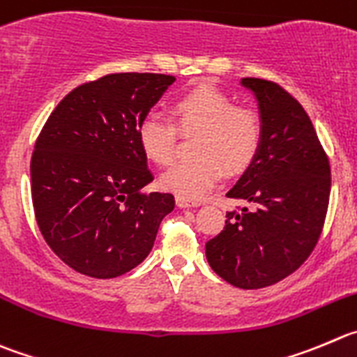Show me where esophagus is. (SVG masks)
I'll use <instances>...</instances> for the list:
<instances>
[{
    "label": "esophagus",
    "instance_id": "esophagus-1",
    "mask_svg": "<svg viewBox=\"0 0 357 357\" xmlns=\"http://www.w3.org/2000/svg\"><path fill=\"white\" fill-rule=\"evenodd\" d=\"M175 202H176V206H181V208H189V206H198V202H192V199L184 198V196H176Z\"/></svg>",
    "mask_w": 357,
    "mask_h": 357
}]
</instances>
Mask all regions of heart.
<instances>
[{"instance_id": "obj_1", "label": "heart", "mask_w": 357, "mask_h": 357, "mask_svg": "<svg viewBox=\"0 0 357 357\" xmlns=\"http://www.w3.org/2000/svg\"><path fill=\"white\" fill-rule=\"evenodd\" d=\"M175 124L158 112H149L138 124V144L159 166H168L176 152L178 131L198 133L192 161L169 168L161 185L188 199H198L215 188L224 169L238 173L256 158L263 140V121L254 108L235 105L215 87L199 86L172 103Z\"/></svg>"}]
</instances>
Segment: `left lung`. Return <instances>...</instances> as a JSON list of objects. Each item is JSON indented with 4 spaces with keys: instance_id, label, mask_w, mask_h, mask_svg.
Returning <instances> with one entry per match:
<instances>
[{
    "instance_id": "1",
    "label": "left lung",
    "mask_w": 357,
    "mask_h": 357,
    "mask_svg": "<svg viewBox=\"0 0 357 357\" xmlns=\"http://www.w3.org/2000/svg\"><path fill=\"white\" fill-rule=\"evenodd\" d=\"M259 105L263 140L227 198L224 229L205 245L212 270L240 289L273 286L296 271L319 242L331 191L329 159L310 117L278 84L247 77Z\"/></svg>"
}]
</instances>
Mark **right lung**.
<instances>
[{"instance_id":"obj_1","label":"right lung","mask_w":357,"mask_h":357,"mask_svg":"<svg viewBox=\"0 0 357 357\" xmlns=\"http://www.w3.org/2000/svg\"><path fill=\"white\" fill-rule=\"evenodd\" d=\"M175 77L110 73L75 87L38 135L31 198L43 238L79 273L114 278L151 252L169 192H142L152 182L138 124Z\"/></svg>"}]
</instances>
